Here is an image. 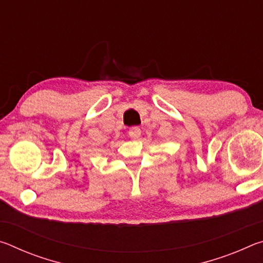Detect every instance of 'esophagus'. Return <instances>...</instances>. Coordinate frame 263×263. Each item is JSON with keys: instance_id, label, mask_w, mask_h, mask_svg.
Listing matches in <instances>:
<instances>
[{"instance_id": "1", "label": "esophagus", "mask_w": 263, "mask_h": 263, "mask_svg": "<svg viewBox=\"0 0 263 263\" xmlns=\"http://www.w3.org/2000/svg\"><path fill=\"white\" fill-rule=\"evenodd\" d=\"M140 135H141V130L139 126H132L130 130H128V136L133 138V139H138V138L140 137Z\"/></svg>"}]
</instances>
